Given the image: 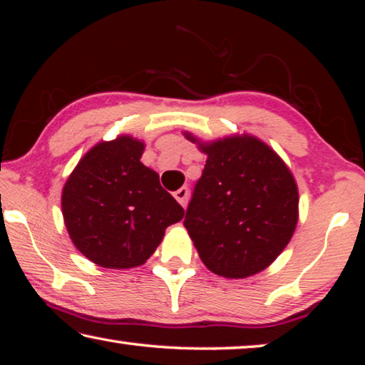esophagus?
Wrapping results in <instances>:
<instances>
[{
  "label": "esophagus",
  "instance_id": "obj_1",
  "mask_svg": "<svg viewBox=\"0 0 365 365\" xmlns=\"http://www.w3.org/2000/svg\"><path fill=\"white\" fill-rule=\"evenodd\" d=\"M188 193H190V191H188V188L187 187H182V188H178L177 191H175V193H174V197H175V200L178 201V202H180V205L185 207V206H187V201H188Z\"/></svg>",
  "mask_w": 365,
  "mask_h": 365
}]
</instances>
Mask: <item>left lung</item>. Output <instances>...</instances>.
Masks as SVG:
<instances>
[{
	"label": "left lung",
	"mask_w": 365,
	"mask_h": 365,
	"mask_svg": "<svg viewBox=\"0 0 365 365\" xmlns=\"http://www.w3.org/2000/svg\"><path fill=\"white\" fill-rule=\"evenodd\" d=\"M190 141H197L187 133ZM207 154L183 225L206 267L245 279L279 257L298 224V187L272 148L251 135L201 145Z\"/></svg>",
	"instance_id": "8db88e82"
}]
</instances>
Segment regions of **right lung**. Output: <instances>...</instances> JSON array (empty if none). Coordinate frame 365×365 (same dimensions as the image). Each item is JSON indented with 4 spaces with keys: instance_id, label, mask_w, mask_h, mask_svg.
Instances as JSON below:
<instances>
[{
    "instance_id": "1",
    "label": "right lung",
    "mask_w": 365,
    "mask_h": 365,
    "mask_svg": "<svg viewBox=\"0 0 365 365\" xmlns=\"http://www.w3.org/2000/svg\"><path fill=\"white\" fill-rule=\"evenodd\" d=\"M145 145L128 135L101 141L80 159L61 197L76 248L101 267L145 264L185 211L140 163Z\"/></svg>"
}]
</instances>
